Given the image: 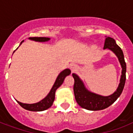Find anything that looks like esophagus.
<instances>
[{
  "label": "esophagus",
  "mask_w": 133,
  "mask_h": 133,
  "mask_svg": "<svg viewBox=\"0 0 133 133\" xmlns=\"http://www.w3.org/2000/svg\"><path fill=\"white\" fill-rule=\"evenodd\" d=\"M70 68L72 71L75 70L76 69H77V65H75V63H71V64L70 65Z\"/></svg>",
  "instance_id": "34e87169"
}]
</instances>
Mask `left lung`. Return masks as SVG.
I'll return each instance as SVG.
<instances>
[{"label": "left lung", "instance_id": "obj_1", "mask_svg": "<svg viewBox=\"0 0 133 133\" xmlns=\"http://www.w3.org/2000/svg\"><path fill=\"white\" fill-rule=\"evenodd\" d=\"M103 48H108L112 50L117 55L122 68V77L120 79L119 85L117 89V91H115L112 95L108 97H103L89 92L85 88L83 82L79 79V77L77 75L72 74L73 77L75 79L74 93L75 99L81 107L89 110H100L109 107L121 95L126 82V64L124 60V53L121 48L117 45L114 38L107 37L105 38Z\"/></svg>", "mask_w": 133, "mask_h": 133}]
</instances>
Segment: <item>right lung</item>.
I'll use <instances>...</instances> for the list:
<instances>
[{"label": "right lung", "instance_id": "add662e5", "mask_svg": "<svg viewBox=\"0 0 133 133\" xmlns=\"http://www.w3.org/2000/svg\"><path fill=\"white\" fill-rule=\"evenodd\" d=\"M29 38L31 40L35 41H38V42H45V41H48L50 40V38H47V37H30ZM23 42V41H22L21 44H22ZM70 70H69V69H65L63 71H62L58 75L53 87L50 90V93L48 94V96L45 99L41 100L40 102L33 103V104L23 103L18 101L17 102L22 108H23L24 109L30 110V111H43V110L48 109L52 106V103L54 102V98H55V92H56V89L58 88L59 86H61V85L62 84L63 81H64L65 77L70 75Z\"/></svg>", "mask_w": 133, "mask_h": 133}]
</instances>
